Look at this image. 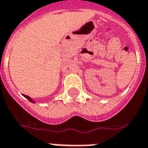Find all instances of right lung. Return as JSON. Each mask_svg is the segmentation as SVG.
Listing matches in <instances>:
<instances>
[{
	"mask_svg": "<svg viewBox=\"0 0 148 148\" xmlns=\"http://www.w3.org/2000/svg\"><path fill=\"white\" fill-rule=\"evenodd\" d=\"M23 95H24V97H25V98H27V99L29 101H31V102H32V103H35V101L32 99V98H31V97L29 96H27V95H24V94H23Z\"/></svg>",
	"mask_w": 148,
	"mask_h": 148,
	"instance_id": "add662e5",
	"label": "right lung"
}]
</instances>
